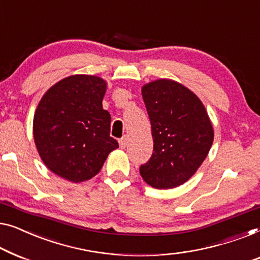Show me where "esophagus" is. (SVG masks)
Listing matches in <instances>:
<instances>
[{"label":"esophagus","mask_w":260,"mask_h":260,"mask_svg":"<svg viewBox=\"0 0 260 260\" xmlns=\"http://www.w3.org/2000/svg\"><path fill=\"white\" fill-rule=\"evenodd\" d=\"M119 145H120V148L125 149V148L127 147V145H128V140H127V138L123 137V138L120 139V140H119Z\"/></svg>","instance_id":"obj_1"}]
</instances>
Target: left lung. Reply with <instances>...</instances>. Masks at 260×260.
Wrapping results in <instances>:
<instances>
[{"label": "left lung", "mask_w": 260, "mask_h": 260, "mask_svg": "<svg viewBox=\"0 0 260 260\" xmlns=\"http://www.w3.org/2000/svg\"><path fill=\"white\" fill-rule=\"evenodd\" d=\"M152 127L153 153L140 166L144 180L154 188H173L196 173L213 142V127L203 102L172 80L142 87Z\"/></svg>", "instance_id": "1"}]
</instances>
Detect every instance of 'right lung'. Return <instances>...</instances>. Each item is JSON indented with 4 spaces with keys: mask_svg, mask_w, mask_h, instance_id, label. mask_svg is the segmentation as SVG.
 <instances>
[{
    "mask_svg": "<svg viewBox=\"0 0 260 260\" xmlns=\"http://www.w3.org/2000/svg\"><path fill=\"white\" fill-rule=\"evenodd\" d=\"M106 82L72 75L47 90L36 108L32 133L42 161L66 180L81 182L100 172L119 144L111 133V114L102 108Z\"/></svg>",
    "mask_w": 260,
    "mask_h": 260,
    "instance_id": "right-lung-1",
    "label": "right lung"
}]
</instances>
